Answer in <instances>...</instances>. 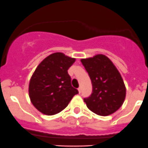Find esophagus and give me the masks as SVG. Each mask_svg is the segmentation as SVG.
Masks as SVG:
<instances>
[{"label": "esophagus", "instance_id": "obj_1", "mask_svg": "<svg viewBox=\"0 0 148 148\" xmlns=\"http://www.w3.org/2000/svg\"><path fill=\"white\" fill-rule=\"evenodd\" d=\"M78 91H79V93H81V91H82V88H81V87H79V88H78Z\"/></svg>", "mask_w": 148, "mask_h": 148}]
</instances>
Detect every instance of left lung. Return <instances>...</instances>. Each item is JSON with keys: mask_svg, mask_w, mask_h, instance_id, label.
Here are the masks:
<instances>
[{"mask_svg": "<svg viewBox=\"0 0 148 148\" xmlns=\"http://www.w3.org/2000/svg\"><path fill=\"white\" fill-rule=\"evenodd\" d=\"M81 62L92 84V93L84 99L87 108L99 116L114 114L122 106L126 97V87L119 71L103 54L82 58Z\"/></svg>", "mask_w": 148, "mask_h": 148, "instance_id": "left-lung-1", "label": "left lung"}]
</instances>
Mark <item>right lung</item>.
<instances>
[{
    "mask_svg": "<svg viewBox=\"0 0 148 148\" xmlns=\"http://www.w3.org/2000/svg\"><path fill=\"white\" fill-rule=\"evenodd\" d=\"M75 61L63 53H54L36 68L29 84V96L40 112L55 115L66 108L78 94V90L71 86L67 71Z\"/></svg>",
    "mask_w": 148,
    "mask_h": 148,
    "instance_id": "add662e5",
    "label": "right lung"
}]
</instances>
